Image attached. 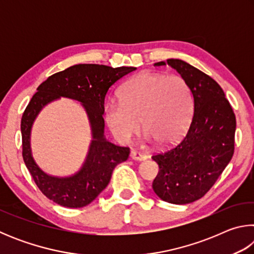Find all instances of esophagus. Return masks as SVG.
<instances>
[{"instance_id":"obj_1","label":"esophagus","mask_w":254,"mask_h":254,"mask_svg":"<svg viewBox=\"0 0 254 254\" xmlns=\"http://www.w3.org/2000/svg\"><path fill=\"white\" fill-rule=\"evenodd\" d=\"M130 157L133 159V160H139V161H143L148 158L147 154L141 153L139 151H135V150H132L130 153Z\"/></svg>"}]
</instances>
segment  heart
I'll return each instance as SVG.
<instances>
[{"instance_id":"1","label":"heart","mask_w":254,"mask_h":254,"mask_svg":"<svg viewBox=\"0 0 254 254\" xmlns=\"http://www.w3.org/2000/svg\"><path fill=\"white\" fill-rule=\"evenodd\" d=\"M120 102L105 105V121L119 142L126 143L139 131L147 139L169 145L187 130L192 114L190 88L182 76L142 71L120 89Z\"/></svg>"}]
</instances>
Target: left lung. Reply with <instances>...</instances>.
I'll return each mask as SVG.
<instances>
[{
	"label": "left lung",
	"instance_id": "left-lung-1",
	"mask_svg": "<svg viewBox=\"0 0 254 254\" xmlns=\"http://www.w3.org/2000/svg\"><path fill=\"white\" fill-rule=\"evenodd\" d=\"M169 65L187 81L194 114L186 134L165 152L152 156L159 173L152 188L159 198L184 205L203 197L229 165L234 153L235 114L221 86L212 77L180 59Z\"/></svg>",
	"mask_w": 254,
	"mask_h": 254
}]
</instances>
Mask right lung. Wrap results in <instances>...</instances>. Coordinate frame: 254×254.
I'll return each mask as SVG.
<instances>
[{"label":"right lung","instance_id":"1","mask_svg":"<svg viewBox=\"0 0 254 254\" xmlns=\"http://www.w3.org/2000/svg\"><path fill=\"white\" fill-rule=\"evenodd\" d=\"M134 67L113 68L95 64H79L47 78L32 96L21 120L22 157L42 194L60 206L79 208L91 204L109 185L119 163L127 160L130 149L111 143L104 137V100L112 85ZM67 97L82 103L92 130V142L79 172L69 178L46 174L34 161L29 135L34 120L49 102Z\"/></svg>","mask_w":254,"mask_h":254}]
</instances>
